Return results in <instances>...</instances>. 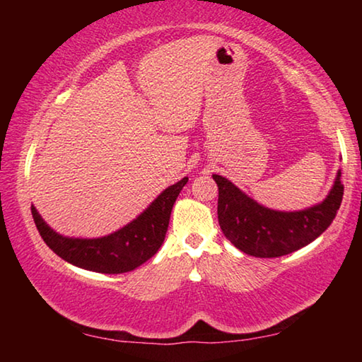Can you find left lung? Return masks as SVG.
Returning a JSON list of instances; mask_svg holds the SVG:
<instances>
[{"label": "left lung", "mask_w": 362, "mask_h": 362, "mask_svg": "<svg viewBox=\"0 0 362 362\" xmlns=\"http://www.w3.org/2000/svg\"><path fill=\"white\" fill-rule=\"evenodd\" d=\"M218 187V225L244 254L272 259L305 247L329 228L341 204V169L326 199L302 211H274L257 203L235 183L214 174Z\"/></svg>", "instance_id": "left-lung-1"}]
</instances>
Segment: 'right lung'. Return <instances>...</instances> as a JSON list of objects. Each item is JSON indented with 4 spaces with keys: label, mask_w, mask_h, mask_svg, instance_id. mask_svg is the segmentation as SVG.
<instances>
[{
    "label": "right lung",
    "mask_w": 362,
    "mask_h": 362,
    "mask_svg": "<svg viewBox=\"0 0 362 362\" xmlns=\"http://www.w3.org/2000/svg\"><path fill=\"white\" fill-rule=\"evenodd\" d=\"M187 182L188 177H183L182 180L168 187L132 222L100 238H70L60 235L42 220L33 204L32 216L42 241L60 259L95 273H126L151 259L161 247L174 203Z\"/></svg>",
    "instance_id": "1"
}]
</instances>
